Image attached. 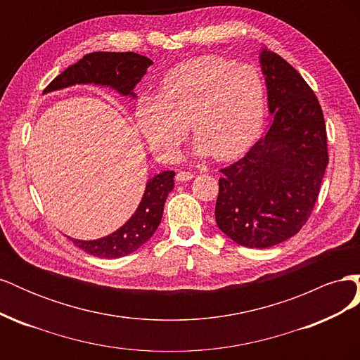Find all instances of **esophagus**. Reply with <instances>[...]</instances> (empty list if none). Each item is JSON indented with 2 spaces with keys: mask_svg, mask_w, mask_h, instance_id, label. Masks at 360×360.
<instances>
[{
  "mask_svg": "<svg viewBox=\"0 0 360 360\" xmlns=\"http://www.w3.org/2000/svg\"><path fill=\"white\" fill-rule=\"evenodd\" d=\"M191 179H193V174L192 172H186V171H179L177 176H176L177 181H188Z\"/></svg>",
  "mask_w": 360,
  "mask_h": 360,
  "instance_id": "34e87169",
  "label": "esophagus"
}]
</instances>
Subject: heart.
<instances>
[{
	"label": "heart",
	"mask_w": 360,
	"mask_h": 360,
	"mask_svg": "<svg viewBox=\"0 0 360 360\" xmlns=\"http://www.w3.org/2000/svg\"><path fill=\"white\" fill-rule=\"evenodd\" d=\"M266 117V89L249 64L195 57L172 68L158 94H143L135 106L136 127L150 150L167 162L179 158L188 123L197 136V156L233 160L255 143Z\"/></svg>",
	"instance_id": "obj_1"
}]
</instances>
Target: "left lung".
Here are the masks:
<instances>
[{
	"mask_svg": "<svg viewBox=\"0 0 360 360\" xmlns=\"http://www.w3.org/2000/svg\"><path fill=\"white\" fill-rule=\"evenodd\" d=\"M266 78L267 132L222 168L216 224L237 245L270 248L300 231L311 216L329 163L317 96L278 53H259Z\"/></svg>",
	"mask_w": 360,
	"mask_h": 360,
	"instance_id": "obj_1",
	"label": "left lung"
}]
</instances>
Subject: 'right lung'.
Instances as JSON below:
<instances>
[{"instance_id": "1", "label": "right lung", "mask_w": 360, "mask_h": 360, "mask_svg": "<svg viewBox=\"0 0 360 360\" xmlns=\"http://www.w3.org/2000/svg\"><path fill=\"white\" fill-rule=\"evenodd\" d=\"M151 64L153 61L150 58L135 52H91L60 73L43 93L63 90L76 84H94L110 86L122 96L135 99L134 89ZM174 171H162L150 179L135 213L112 234L96 240H78L72 237L69 240L84 252L101 258H122L135 252L158 230L163 205L174 189Z\"/></svg>"}]
</instances>
